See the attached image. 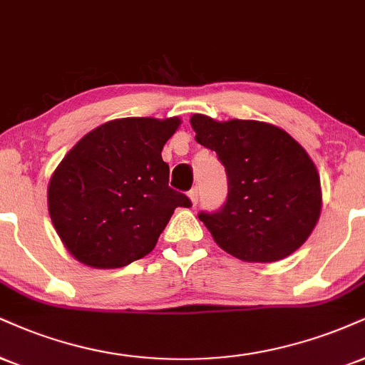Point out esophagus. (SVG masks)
Segmentation results:
<instances>
[{"label": "esophagus", "mask_w": 365, "mask_h": 365, "mask_svg": "<svg viewBox=\"0 0 365 365\" xmlns=\"http://www.w3.org/2000/svg\"><path fill=\"white\" fill-rule=\"evenodd\" d=\"M199 195H200L199 187H194L190 192H188V197H190L192 204H194V205H197V202H199Z\"/></svg>", "instance_id": "obj_1"}]
</instances>
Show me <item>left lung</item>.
Instances as JSON below:
<instances>
[{
    "instance_id": "8db88e82",
    "label": "left lung",
    "mask_w": 365,
    "mask_h": 365,
    "mask_svg": "<svg viewBox=\"0 0 365 365\" xmlns=\"http://www.w3.org/2000/svg\"><path fill=\"white\" fill-rule=\"evenodd\" d=\"M202 146L216 151L227 175L221 209L199 219L225 252L245 262H277L314 230L322 188L308 153L285 130L258 120L216 122L195 113Z\"/></svg>"
}]
</instances>
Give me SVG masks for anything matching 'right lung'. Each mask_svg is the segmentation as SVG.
<instances>
[{
	"mask_svg": "<svg viewBox=\"0 0 365 365\" xmlns=\"http://www.w3.org/2000/svg\"><path fill=\"white\" fill-rule=\"evenodd\" d=\"M180 120L127 117L74 146L49 183V214L66 248L85 265L118 269L146 257L185 194L168 185L161 151Z\"/></svg>",
	"mask_w": 365,
	"mask_h": 365,
	"instance_id": "right-lung-1",
	"label": "right lung"
}]
</instances>
